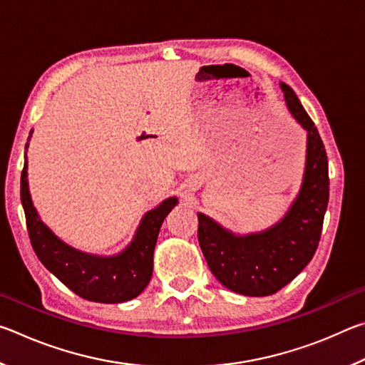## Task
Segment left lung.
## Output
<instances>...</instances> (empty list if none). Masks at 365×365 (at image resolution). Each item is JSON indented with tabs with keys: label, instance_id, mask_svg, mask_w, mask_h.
I'll return each mask as SVG.
<instances>
[{
	"label": "left lung",
	"instance_id": "1",
	"mask_svg": "<svg viewBox=\"0 0 365 365\" xmlns=\"http://www.w3.org/2000/svg\"><path fill=\"white\" fill-rule=\"evenodd\" d=\"M280 86L289 113L307 132L304 177L285 217L267 230L242 237L197 214V242L209 269L225 288L245 296L277 293L311 262L329 205V159L324 141L292 86Z\"/></svg>",
	"mask_w": 365,
	"mask_h": 365
}]
</instances>
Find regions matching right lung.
<instances>
[{"label": "right lung", "instance_id": "1", "mask_svg": "<svg viewBox=\"0 0 365 365\" xmlns=\"http://www.w3.org/2000/svg\"><path fill=\"white\" fill-rule=\"evenodd\" d=\"M29 143L26 145L27 150ZM21 201L29 238L41 264L80 298L115 304L143 292L153 275V255L160 225L178 200L169 197L141 219L132 243L115 256L101 257L71 248L40 220L27 180V156L21 175Z\"/></svg>", "mask_w": 365, "mask_h": 365}]
</instances>
